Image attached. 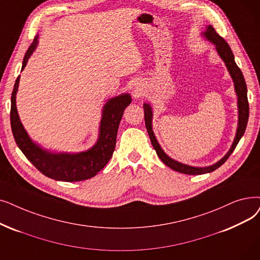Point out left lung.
Listing matches in <instances>:
<instances>
[{
    "label": "left lung",
    "instance_id": "left-lung-1",
    "mask_svg": "<svg viewBox=\"0 0 260 260\" xmlns=\"http://www.w3.org/2000/svg\"><path fill=\"white\" fill-rule=\"evenodd\" d=\"M202 35L204 36L207 40L212 42L214 46H216V50H217L218 54L223 59L225 66H226L228 70L233 78L235 91L237 93V98H238V102H237L238 103V126H237V132H236L234 142L231 146L230 151L226 153V155H225L223 158H221L218 162L213 164L211 166H208V167H203V168L192 167V166L185 165V164H182V162L172 159V158L169 157L164 152V150L160 148V145H159V143H158L155 135H154L153 126H152V119H153L152 107L146 103L143 104L145 126H146V129H148L152 145L155 149L158 157L160 158L161 161L165 165H167L169 168H171L172 170L177 171L179 173L189 174V175H200V174L212 172L214 170H217L219 167H221L225 161L228 160V158L234 152L237 144H238L239 140L243 136V134L246 128L247 120H249V112H250L249 111V101H247V88H246L244 77H243L241 70L239 69V67L237 66V63L235 61L234 54H233L230 46L228 44V42L225 41L216 30H214V28L211 25H208L205 32H202Z\"/></svg>",
    "mask_w": 260,
    "mask_h": 260
}]
</instances>
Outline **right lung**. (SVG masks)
Masks as SVG:
<instances>
[{
  "instance_id": "obj_1",
  "label": "right lung",
  "mask_w": 260,
  "mask_h": 260,
  "mask_svg": "<svg viewBox=\"0 0 260 260\" xmlns=\"http://www.w3.org/2000/svg\"><path fill=\"white\" fill-rule=\"evenodd\" d=\"M37 44L38 37H35L25 53L21 71H23L30 55L37 48ZM19 82L20 75L17 77L11 93L10 125L15 141L22 153L43 175L55 180L71 183L95 176L107 165L115 151L119 124L124 109L132 102L131 95L124 93L107 101L102 111L99 138L91 149L74 154L52 153L34 142L22 125L16 106Z\"/></svg>"
}]
</instances>
